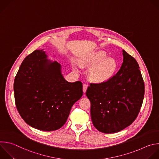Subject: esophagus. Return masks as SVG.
I'll return each mask as SVG.
<instances>
[{
  "label": "esophagus",
  "mask_w": 159,
  "mask_h": 159,
  "mask_svg": "<svg viewBox=\"0 0 159 159\" xmlns=\"http://www.w3.org/2000/svg\"><path fill=\"white\" fill-rule=\"evenodd\" d=\"M87 89V85L85 84H83V92H84V93L86 92Z\"/></svg>",
  "instance_id": "esophagus-1"
}]
</instances>
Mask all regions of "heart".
Returning a JSON list of instances; mask_svg holds the SVG:
<instances>
[{
	"mask_svg": "<svg viewBox=\"0 0 159 159\" xmlns=\"http://www.w3.org/2000/svg\"><path fill=\"white\" fill-rule=\"evenodd\" d=\"M107 57L106 53L98 51L84 57L80 61L82 66L90 68L88 72V79L90 81L100 84L109 80L115 74L117 64L111 57ZM73 69L78 72L77 66L74 65Z\"/></svg>",
	"mask_w": 159,
	"mask_h": 159,
	"instance_id": "b5f03b06",
	"label": "heart"
}]
</instances>
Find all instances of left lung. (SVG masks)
Masks as SVG:
<instances>
[{
	"label": "left lung",
	"instance_id": "1",
	"mask_svg": "<svg viewBox=\"0 0 159 159\" xmlns=\"http://www.w3.org/2000/svg\"><path fill=\"white\" fill-rule=\"evenodd\" d=\"M123 62L108 81L90 84L86 95L91 103L93 125L100 132L121 131L135 120L144 97V82L136 60L122 50Z\"/></svg>",
	"mask_w": 159,
	"mask_h": 159
}]
</instances>
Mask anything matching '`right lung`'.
I'll use <instances>...</instances> for the list:
<instances>
[{
  "instance_id": "1",
  "label": "right lung",
  "mask_w": 159,
  "mask_h": 159,
  "mask_svg": "<svg viewBox=\"0 0 159 159\" xmlns=\"http://www.w3.org/2000/svg\"><path fill=\"white\" fill-rule=\"evenodd\" d=\"M48 58L43 49L34 51L21 64L14 84L19 114L29 125L42 131L62 127L83 94L82 82H67L61 65Z\"/></svg>"
}]
</instances>
